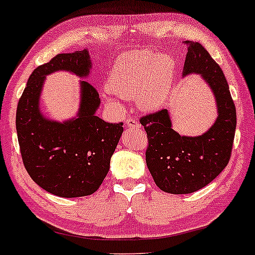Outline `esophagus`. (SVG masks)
Masks as SVG:
<instances>
[{"label":"esophagus","mask_w":255,"mask_h":255,"mask_svg":"<svg viewBox=\"0 0 255 255\" xmlns=\"http://www.w3.org/2000/svg\"><path fill=\"white\" fill-rule=\"evenodd\" d=\"M126 122H127L128 127H139V122L134 119H127Z\"/></svg>","instance_id":"obj_1"}]
</instances>
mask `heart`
I'll use <instances>...</instances> for the list:
<instances>
[{
  "mask_svg": "<svg viewBox=\"0 0 255 255\" xmlns=\"http://www.w3.org/2000/svg\"><path fill=\"white\" fill-rule=\"evenodd\" d=\"M174 74V60L168 55L134 51L118 58L107 87L116 97H136V103L142 110H154L168 98ZM107 102L110 105L118 104L111 97Z\"/></svg>",
  "mask_w": 255,
  "mask_h": 255,
  "instance_id": "heart-1",
  "label": "heart"
}]
</instances>
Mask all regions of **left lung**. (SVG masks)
I'll return each instance as SVG.
<instances>
[{"instance_id": "8db88e82", "label": "left lung", "mask_w": 255, "mask_h": 255, "mask_svg": "<svg viewBox=\"0 0 255 255\" xmlns=\"http://www.w3.org/2000/svg\"><path fill=\"white\" fill-rule=\"evenodd\" d=\"M183 77L201 74L218 108L215 125L200 136H181L171 128L168 110L141 116L147 134L146 164L154 183L171 194L197 192L223 171L230 160L236 129V109L223 71L201 44L186 42Z\"/></svg>"}]
</instances>
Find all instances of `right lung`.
<instances>
[{"mask_svg":"<svg viewBox=\"0 0 255 255\" xmlns=\"http://www.w3.org/2000/svg\"><path fill=\"white\" fill-rule=\"evenodd\" d=\"M90 68L86 49L58 54L32 72L17 103L16 133L25 169L38 186L57 197H86L97 191L124 131L122 122L109 124L95 115L101 99L87 81L80 84L77 119L60 124L40 113V91L46 74L69 71L84 78Z\"/></svg>","mask_w":255,"mask_h":255,"instance_id":"obj_1","label":"right lung"}]
</instances>
